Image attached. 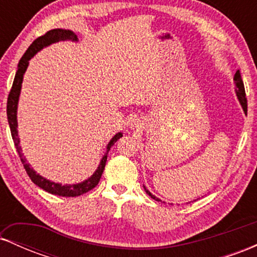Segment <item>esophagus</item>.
Returning <instances> with one entry per match:
<instances>
[{
  "label": "esophagus",
  "mask_w": 257,
  "mask_h": 257,
  "mask_svg": "<svg viewBox=\"0 0 257 257\" xmlns=\"http://www.w3.org/2000/svg\"><path fill=\"white\" fill-rule=\"evenodd\" d=\"M139 124H140V119H138V118L132 119V122L129 123V125H131V128H138Z\"/></svg>",
  "instance_id": "1"
}]
</instances>
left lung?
<instances>
[{"mask_svg": "<svg viewBox=\"0 0 257 257\" xmlns=\"http://www.w3.org/2000/svg\"><path fill=\"white\" fill-rule=\"evenodd\" d=\"M233 81H234V85H235V87H234L235 95H237L238 100H239V104L241 105V108H243V111L246 113L247 104H246V98H245V89H244V83H243V81H241V76H240L239 70H238V71L235 72L234 77H233ZM144 188H145L146 193L149 194V196L151 197L152 199L157 200V202H161V199L157 198V197H156V196H153V194L150 192L149 190H147L145 186H144Z\"/></svg>", "mask_w": 257, "mask_h": 257, "instance_id": "obj_1", "label": "left lung"}]
</instances>
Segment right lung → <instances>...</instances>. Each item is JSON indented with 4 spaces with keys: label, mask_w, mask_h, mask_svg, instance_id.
Listing matches in <instances>:
<instances>
[{
    "label": "right lung",
    "mask_w": 257,
    "mask_h": 257,
    "mask_svg": "<svg viewBox=\"0 0 257 257\" xmlns=\"http://www.w3.org/2000/svg\"><path fill=\"white\" fill-rule=\"evenodd\" d=\"M59 41H72V42H78L77 35L71 30H65V29H53V30L48 31L43 36L36 38L34 42L31 43V46L29 47L28 51L24 53L22 59H20L19 64H18V70L16 73V77H14L13 85H12V89L10 95H8V101H7V118H8V124L11 128V134L13 138L14 145L17 147V151L19 153V157L22 159V163L24 164V168L28 173V175L30 176L35 185H37L38 187H41L46 192L57 194V196L61 197H77L81 196L88 191L93 190L96 185L99 184L100 178H101L102 172L105 169L106 161H107V153L110 151L111 146L118 140L119 138L123 137V133H117L113 135V138L111 139L110 143L106 146V152L102 156V158L100 159V163L98 166V169L93 173V175H90V178L85 179L84 181L78 182V184H72V185H61L59 182L51 181V180L43 178L42 175L37 174L34 169L30 167V164L26 162V158L24 157L22 152V146H20V140L18 137V119H17V112H18V102H19V96L20 91H22V83L23 79H24V73L26 72V69L29 66V61L31 60V58H34L38 52L42 51L46 47L51 46L53 43H57Z\"/></svg>",
    "instance_id": "obj_1"
}]
</instances>
